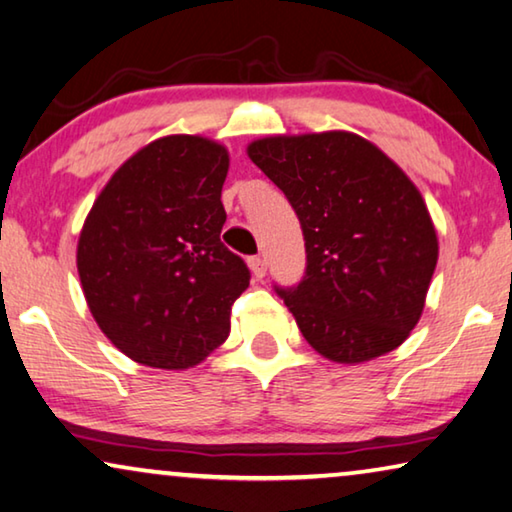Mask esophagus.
<instances>
[{
  "mask_svg": "<svg viewBox=\"0 0 512 512\" xmlns=\"http://www.w3.org/2000/svg\"><path fill=\"white\" fill-rule=\"evenodd\" d=\"M248 266H250V271H253V276L257 280H262L266 276V259L264 257H259V255L250 257L248 259Z\"/></svg>",
  "mask_w": 512,
  "mask_h": 512,
  "instance_id": "esophagus-1",
  "label": "esophagus"
}]
</instances>
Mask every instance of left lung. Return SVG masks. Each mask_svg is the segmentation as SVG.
Returning <instances> with one entry per match:
<instances>
[{"instance_id": "8db88e82", "label": "left lung", "mask_w": 512, "mask_h": 512, "mask_svg": "<svg viewBox=\"0 0 512 512\" xmlns=\"http://www.w3.org/2000/svg\"><path fill=\"white\" fill-rule=\"evenodd\" d=\"M253 163L299 216L305 273L276 294L308 345L338 363L393 352L421 319L439 243L414 183L354 133L264 137Z\"/></svg>"}]
</instances>
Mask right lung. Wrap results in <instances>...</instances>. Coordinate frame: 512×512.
I'll list each match as a JSON object with an SVG mask.
<instances>
[{
  "label": "right lung",
  "instance_id": "right-lung-1",
  "mask_svg": "<svg viewBox=\"0 0 512 512\" xmlns=\"http://www.w3.org/2000/svg\"><path fill=\"white\" fill-rule=\"evenodd\" d=\"M227 167V149L207 137H160L112 174L89 211L82 292L101 331L137 363L193 368L230 335L250 271L220 241Z\"/></svg>",
  "mask_w": 512,
  "mask_h": 512
}]
</instances>
